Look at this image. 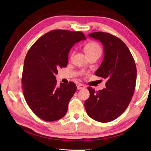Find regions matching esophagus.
<instances>
[{"instance_id": "obj_1", "label": "esophagus", "mask_w": 151, "mask_h": 151, "mask_svg": "<svg viewBox=\"0 0 151 151\" xmlns=\"http://www.w3.org/2000/svg\"><path fill=\"white\" fill-rule=\"evenodd\" d=\"M84 88H85V86L84 84H79L77 85V89H84Z\"/></svg>"}]
</instances>
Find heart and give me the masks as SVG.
Returning <instances> with one entry per match:
<instances>
[{"mask_svg":"<svg viewBox=\"0 0 151 151\" xmlns=\"http://www.w3.org/2000/svg\"><path fill=\"white\" fill-rule=\"evenodd\" d=\"M84 50L88 58L94 56L100 57L102 54L101 47L95 41H91L86 44L84 47Z\"/></svg>","mask_w":151,"mask_h":151,"instance_id":"1","label":"heart"}]
</instances>
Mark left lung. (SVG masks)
Instances as JSON below:
<instances>
[{
	"label": "left lung",
	"instance_id": "obj_1",
	"mask_svg": "<svg viewBox=\"0 0 151 151\" xmlns=\"http://www.w3.org/2000/svg\"><path fill=\"white\" fill-rule=\"evenodd\" d=\"M89 36L103 45L104 58L95 75L107 82L106 88L98 91L88 88L90 95L84 106L93 119L107 123L119 117L129 106L135 90L136 66L129 48L119 37L102 32Z\"/></svg>",
	"mask_w": 151,
	"mask_h": 151
}]
</instances>
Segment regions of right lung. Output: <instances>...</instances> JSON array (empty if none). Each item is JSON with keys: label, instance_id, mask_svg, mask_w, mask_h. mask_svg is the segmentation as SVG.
Masks as SVG:
<instances>
[{"label": "right lung", "instance_id": "obj_1", "mask_svg": "<svg viewBox=\"0 0 151 151\" xmlns=\"http://www.w3.org/2000/svg\"><path fill=\"white\" fill-rule=\"evenodd\" d=\"M86 40L81 32L54 30L40 37L28 51L22 75V91L28 106L37 117L54 121L65 116L76 91L73 82L57 86L58 69L65 67L70 49Z\"/></svg>", "mask_w": 151, "mask_h": 151}]
</instances>
